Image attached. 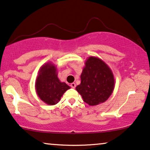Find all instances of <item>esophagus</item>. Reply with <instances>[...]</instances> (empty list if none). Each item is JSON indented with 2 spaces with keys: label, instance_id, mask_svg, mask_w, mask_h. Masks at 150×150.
I'll use <instances>...</instances> for the list:
<instances>
[{
  "label": "esophagus",
  "instance_id": "1",
  "mask_svg": "<svg viewBox=\"0 0 150 150\" xmlns=\"http://www.w3.org/2000/svg\"><path fill=\"white\" fill-rule=\"evenodd\" d=\"M70 86H71V88H73V89H74V88L76 87V84H75L74 83H72L70 84Z\"/></svg>",
  "mask_w": 150,
  "mask_h": 150
}]
</instances>
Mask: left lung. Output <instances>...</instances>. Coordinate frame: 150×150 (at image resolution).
Instances as JSON below:
<instances>
[{
  "instance_id": "left-lung-1",
  "label": "left lung",
  "mask_w": 150,
  "mask_h": 150,
  "mask_svg": "<svg viewBox=\"0 0 150 150\" xmlns=\"http://www.w3.org/2000/svg\"><path fill=\"white\" fill-rule=\"evenodd\" d=\"M81 75V84L76 87L83 101L89 106L106 102L115 88L111 69L101 59L88 57Z\"/></svg>"
}]
</instances>
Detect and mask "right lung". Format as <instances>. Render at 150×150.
Here are the masks:
<instances>
[{"label":"right lung","mask_w":150,"mask_h":150,"mask_svg":"<svg viewBox=\"0 0 150 150\" xmlns=\"http://www.w3.org/2000/svg\"><path fill=\"white\" fill-rule=\"evenodd\" d=\"M57 68L52 62L40 67L35 81V91L39 98L48 105H54L70 87L59 79Z\"/></svg>","instance_id":"add662e5"}]
</instances>
